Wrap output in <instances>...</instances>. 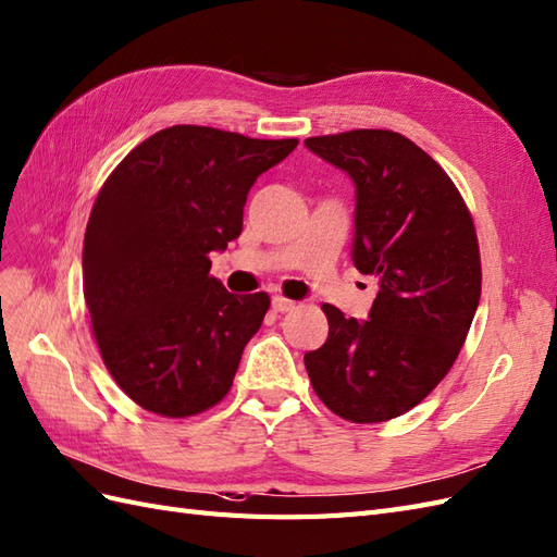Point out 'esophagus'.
<instances>
[{
    "label": "esophagus",
    "instance_id": "1",
    "mask_svg": "<svg viewBox=\"0 0 557 557\" xmlns=\"http://www.w3.org/2000/svg\"><path fill=\"white\" fill-rule=\"evenodd\" d=\"M294 308H296V304L289 301V298L273 296V310H275V312H289V310H294Z\"/></svg>",
    "mask_w": 557,
    "mask_h": 557
}]
</instances>
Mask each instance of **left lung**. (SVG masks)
I'll return each instance as SVG.
<instances>
[{
  "label": "left lung",
  "instance_id": "1",
  "mask_svg": "<svg viewBox=\"0 0 557 557\" xmlns=\"http://www.w3.org/2000/svg\"><path fill=\"white\" fill-rule=\"evenodd\" d=\"M306 148L355 183L352 263L376 275L379 294L369 320L324 304L330 336L304 362L334 414L388 421L417 407L463 346L482 289L475 225L445 169L403 134L355 129Z\"/></svg>",
  "mask_w": 557,
  "mask_h": 557
}]
</instances>
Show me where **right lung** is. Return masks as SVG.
<instances>
[{"label":"right lung","mask_w":557,"mask_h":557,"mask_svg":"<svg viewBox=\"0 0 557 557\" xmlns=\"http://www.w3.org/2000/svg\"><path fill=\"white\" fill-rule=\"evenodd\" d=\"M296 146L176 124L103 183L84 233V301L110 376L143 409L185 419L231 391L270 298L225 292L209 253L239 237L251 185Z\"/></svg>","instance_id":"1"}]
</instances>
